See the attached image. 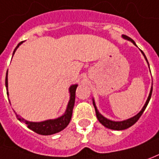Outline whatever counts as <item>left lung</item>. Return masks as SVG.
Wrapping results in <instances>:
<instances>
[{"instance_id": "8db88e82", "label": "left lung", "mask_w": 159, "mask_h": 159, "mask_svg": "<svg viewBox=\"0 0 159 159\" xmlns=\"http://www.w3.org/2000/svg\"><path fill=\"white\" fill-rule=\"evenodd\" d=\"M125 40H127L129 41H131L132 43L137 46L136 43H135V41L131 39L130 37H128L126 35H122ZM141 52L143 53V55H144V59H145V61L147 62V64L149 66L148 61H147V59H146V57L144 55V53L143 52V51H141ZM149 68H150V66H149ZM152 87L151 88V91H150V93H149L148 98H147V100H146V102L144 104V106L143 107V108L141 109V111L138 113L135 116H133L132 118H130V119H125V120H123V121H113V120H111V119H107L106 117H104L101 113H99V111H98V109H97V107H96V105H95V101H94V99L93 98V107L95 108V112H96V116H97V119L100 122V123L102 124L103 125L105 126V127L108 128V129H111V130H116V131H121V130H125V129H127V128L131 127L132 125H133L134 124L136 123L137 121L139 120L140 117H141V115L143 114V112L145 110V108L147 107V105H148L149 101H150V99H151V97H152Z\"/></svg>"}]
</instances>
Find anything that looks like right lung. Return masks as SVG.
Returning a JSON list of instances; mask_svg holds the SVG:
<instances>
[{
  "label": "right lung",
  "mask_w": 159,
  "mask_h": 159,
  "mask_svg": "<svg viewBox=\"0 0 159 159\" xmlns=\"http://www.w3.org/2000/svg\"><path fill=\"white\" fill-rule=\"evenodd\" d=\"M21 44H22V42H20L19 44L17 45V47L15 48V51L13 52V56L15 54V51L17 50V48H19ZM5 85H6L7 91V98H8L7 72L6 74ZM77 86V84H74V85H72L69 87L70 98H69L68 104H67L65 113L61 115V117H59L57 119H48V120H44V121H40V122H32V121H28V120L22 119L21 117H20L19 115L16 114L17 119L20 122H24L27 125V128H29L30 130L34 131L38 134H40V135H52V134H54V133H57V132H61L62 130H64L68 125L69 122L71 120V118H72L73 106H74V102H75V92H76ZM9 102H10V100H9Z\"/></svg>",
  "instance_id": "obj_1"
}]
</instances>
